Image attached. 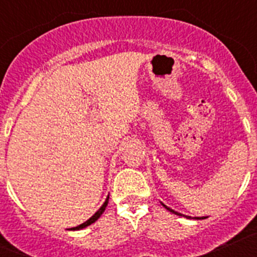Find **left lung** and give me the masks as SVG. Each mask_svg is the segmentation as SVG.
Masks as SVG:
<instances>
[{"label": "left lung", "mask_w": 257, "mask_h": 257, "mask_svg": "<svg viewBox=\"0 0 257 257\" xmlns=\"http://www.w3.org/2000/svg\"><path fill=\"white\" fill-rule=\"evenodd\" d=\"M162 205H163V203H162ZM163 207H165V208H167V210H169L170 212H174V213H176V215H181V213H179V212H176V211L171 210V208H170V207H167V206H165V205H163ZM194 219H205V217H194Z\"/></svg>", "instance_id": "left-lung-1"}]
</instances>
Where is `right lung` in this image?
I'll use <instances>...</instances> for the list:
<instances>
[{
  "mask_svg": "<svg viewBox=\"0 0 257 257\" xmlns=\"http://www.w3.org/2000/svg\"><path fill=\"white\" fill-rule=\"evenodd\" d=\"M108 199H109V197H108V198L105 199V202H104V203H103V206H101V207L99 208V210H97L96 212H95L94 215H92V216L90 217V219L87 220V221H85V222H83V224H81V225L76 226V228H70V230H79V229L86 228V226L91 225L92 222H95V221H96V220L99 219V217L101 216V213H103L104 211H105V207H106V205H108Z\"/></svg>",
  "mask_w": 257,
  "mask_h": 257,
  "instance_id": "1",
  "label": "right lung"
}]
</instances>
